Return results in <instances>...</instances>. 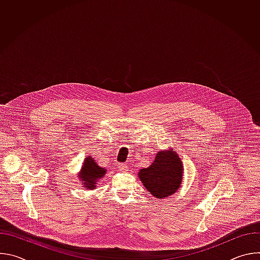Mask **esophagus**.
Segmentation results:
<instances>
[{
    "mask_svg": "<svg viewBox=\"0 0 260 260\" xmlns=\"http://www.w3.org/2000/svg\"><path fill=\"white\" fill-rule=\"evenodd\" d=\"M118 168H119L120 171H126V170H127V165H125V164H119V165H118Z\"/></svg>",
    "mask_w": 260,
    "mask_h": 260,
    "instance_id": "esophagus-1",
    "label": "esophagus"
}]
</instances>
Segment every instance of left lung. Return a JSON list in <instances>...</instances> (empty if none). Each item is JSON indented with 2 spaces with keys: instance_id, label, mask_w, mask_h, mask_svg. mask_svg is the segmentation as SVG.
Instances as JSON below:
<instances>
[{
  "instance_id": "obj_1",
  "label": "left lung",
  "mask_w": 260,
  "mask_h": 260,
  "mask_svg": "<svg viewBox=\"0 0 260 260\" xmlns=\"http://www.w3.org/2000/svg\"><path fill=\"white\" fill-rule=\"evenodd\" d=\"M146 189L154 198L164 199L175 193L181 186L183 165L174 151H159L150 167L138 174Z\"/></svg>"
}]
</instances>
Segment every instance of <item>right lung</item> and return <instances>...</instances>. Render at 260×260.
<instances>
[{"label": "right lung", "mask_w": 260, "mask_h": 260, "mask_svg": "<svg viewBox=\"0 0 260 260\" xmlns=\"http://www.w3.org/2000/svg\"><path fill=\"white\" fill-rule=\"evenodd\" d=\"M106 174V170L101 168L91 156H87L84 159L79 178L83 181V186L87 189L95 188V182Z\"/></svg>", "instance_id": "1"}]
</instances>
